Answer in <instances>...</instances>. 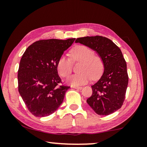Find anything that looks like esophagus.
I'll list each match as a JSON object with an SVG mask.
<instances>
[{
	"label": "esophagus",
	"mask_w": 147,
	"mask_h": 147,
	"mask_svg": "<svg viewBox=\"0 0 147 147\" xmlns=\"http://www.w3.org/2000/svg\"><path fill=\"white\" fill-rule=\"evenodd\" d=\"M71 88H75V89H78V90H82V87L81 86H71Z\"/></svg>",
	"instance_id": "esophagus-1"
}]
</instances>
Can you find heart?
<instances>
[{
  "mask_svg": "<svg viewBox=\"0 0 147 147\" xmlns=\"http://www.w3.org/2000/svg\"><path fill=\"white\" fill-rule=\"evenodd\" d=\"M72 61H80L78 71L67 78V81L72 86L85 84L92 79H96L101 75L104 69L103 61L99 55L94 54L90 47L85 45H78L70 51ZM58 73L62 77H67L71 71V60L65 55L59 57L57 63Z\"/></svg>",
  "mask_w": 147,
  "mask_h": 147,
  "instance_id": "obj_1",
  "label": "heart"
}]
</instances>
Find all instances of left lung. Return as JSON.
I'll use <instances>...</instances> for the list:
<instances>
[{
  "label": "left lung",
  "instance_id": "1",
  "mask_svg": "<svg viewBox=\"0 0 147 147\" xmlns=\"http://www.w3.org/2000/svg\"><path fill=\"white\" fill-rule=\"evenodd\" d=\"M76 43L87 46L101 57L104 73L92 86V94L86 102L99 115H109L123 104L128 83L127 67L121 50L113 41L102 36L78 38Z\"/></svg>",
  "mask_w": 147,
  "mask_h": 147
}]
</instances>
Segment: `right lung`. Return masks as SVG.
<instances>
[{
  "label": "right lung",
  "mask_w": 147,
  "mask_h": 147,
  "mask_svg": "<svg viewBox=\"0 0 147 147\" xmlns=\"http://www.w3.org/2000/svg\"><path fill=\"white\" fill-rule=\"evenodd\" d=\"M75 39L40 40L31 44L22 56L18 70L19 92L35 116L51 115L63 102L69 87L59 86L61 80L57 63Z\"/></svg>",
  "instance_id": "right-lung-1"
}]
</instances>
